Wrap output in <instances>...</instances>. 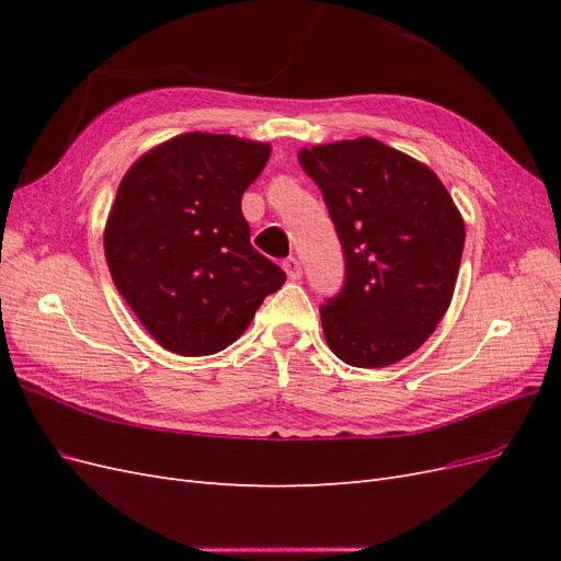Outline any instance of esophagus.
I'll list each match as a JSON object with an SVG mask.
<instances>
[{"mask_svg":"<svg viewBox=\"0 0 561 561\" xmlns=\"http://www.w3.org/2000/svg\"><path fill=\"white\" fill-rule=\"evenodd\" d=\"M283 268H285V274H287V278H290V280H299L301 278V262L297 257H287L283 262Z\"/></svg>","mask_w":561,"mask_h":561,"instance_id":"34e87169","label":"esophagus"}]
</instances>
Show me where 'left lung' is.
<instances>
[{"label":"left lung","mask_w":561,"mask_h":561,"mask_svg":"<svg viewBox=\"0 0 561 561\" xmlns=\"http://www.w3.org/2000/svg\"><path fill=\"white\" fill-rule=\"evenodd\" d=\"M344 252V285L320 307L339 360L386 367L414 353L454 295L466 229L428 165L375 138L299 151Z\"/></svg>","instance_id":"obj_1"}]
</instances>
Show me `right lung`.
Returning <instances> with one entry per match:
<instances>
[{
    "label": "right lung",
    "instance_id": "1",
    "mask_svg": "<svg viewBox=\"0 0 561 561\" xmlns=\"http://www.w3.org/2000/svg\"><path fill=\"white\" fill-rule=\"evenodd\" d=\"M271 147L186 133L154 147L118 184L105 229L116 290L157 342L210 355L239 339L285 271L250 245L241 210Z\"/></svg>",
    "mask_w": 561,
    "mask_h": 561
}]
</instances>
